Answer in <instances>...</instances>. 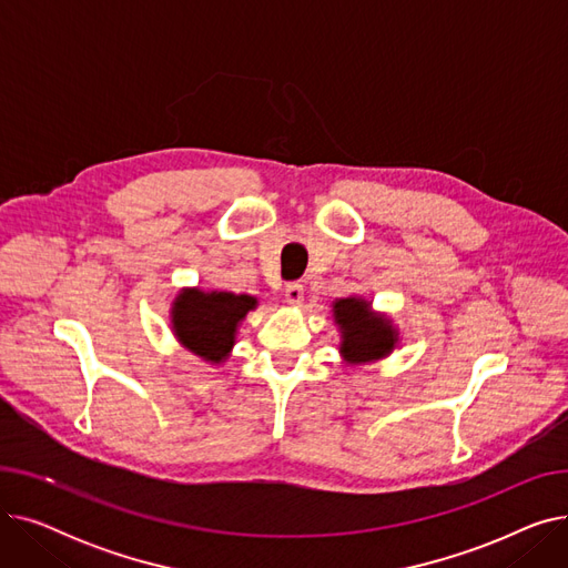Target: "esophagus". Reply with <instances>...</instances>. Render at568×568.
Segmentation results:
<instances>
[{"mask_svg":"<svg viewBox=\"0 0 568 568\" xmlns=\"http://www.w3.org/2000/svg\"><path fill=\"white\" fill-rule=\"evenodd\" d=\"M304 292H306V285L302 281H292V283L285 285L287 302L294 304V306H302L304 304Z\"/></svg>","mask_w":568,"mask_h":568,"instance_id":"esophagus-1","label":"esophagus"}]
</instances>
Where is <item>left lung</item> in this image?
<instances>
[{"mask_svg": "<svg viewBox=\"0 0 568 568\" xmlns=\"http://www.w3.org/2000/svg\"><path fill=\"white\" fill-rule=\"evenodd\" d=\"M336 320L343 329V347L341 352L345 354V359L349 362H371L379 359V356L389 354L396 334L392 329V324L373 317L368 313V304L362 300H341L334 306Z\"/></svg>", "mask_w": 568, "mask_h": 568, "instance_id": "obj_1", "label": "left lung"}]
</instances>
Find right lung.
Listing matches in <instances>:
<instances>
[{
	"label": "right lung",
	"instance_id": "add662e5",
	"mask_svg": "<svg viewBox=\"0 0 568 568\" xmlns=\"http://www.w3.org/2000/svg\"><path fill=\"white\" fill-rule=\"evenodd\" d=\"M255 300L248 294L191 290L179 296L172 322L176 338L206 362H221L234 343V329Z\"/></svg>",
	"mask_w": 568,
	"mask_h": 568
}]
</instances>
